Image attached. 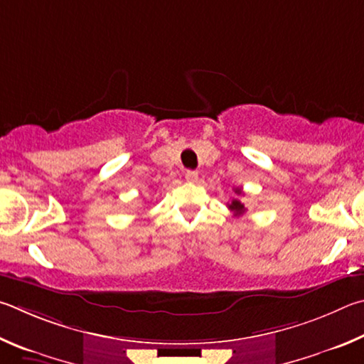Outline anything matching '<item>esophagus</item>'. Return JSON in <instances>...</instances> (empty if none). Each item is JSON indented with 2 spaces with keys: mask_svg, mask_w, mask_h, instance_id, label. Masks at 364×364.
Returning a JSON list of instances; mask_svg holds the SVG:
<instances>
[{
  "mask_svg": "<svg viewBox=\"0 0 364 364\" xmlns=\"http://www.w3.org/2000/svg\"><path fill=\"white\" fill-rule=\"evenodd\" d=\"M186 178H187V182L195 183L196 181H198V172H196V171H187L186 172Z\"/></svg>",
  "mask_w": 364,
  "mask_h": 364,
  "instance_id": "34e87169",
  "label": "esophagus"
}]
</instances>
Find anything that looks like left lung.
I'll use <instances>...</instances> for the list:
<instances>
[{
	"mask_svg": "<svg viewBox=\"0 0 364 364\" xmlns=\"http://www.w3.org/2000/svg\"><path fill=\"white\" fill-rule=\"evenodd\" d=\"M235 193H237V195H243V190H241V188H235ZM228 209H230V211L233 213L235 218H240V215H243V214L246 213L245 205H243V203H241L240 200H237V198H233V201L230 203V205H228Z\"/></svg>",
	"mask_w": 364,
	"mask_h": 364,
	"instance_id": "8db88e82",
	"label": "left lung"
}]
</instances>
